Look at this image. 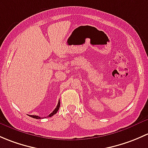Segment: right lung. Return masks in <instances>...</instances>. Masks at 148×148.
<instances>
[{
  "instance_id": "add662e5",
  "label": "right lung",
  "mask_w": 148,
  "mask_h": 148,
  "mask_svg": "<svg viewBox=\"0 0 148 148\" xmlns=\"http://www.w3.org/2000/svg\"><path fill=\"white\" fill-rule=\"evenodd\" d=\"M60 100H59L58 103V105H57V107L56 108V109H55L53 111V112H51V113L50 114V115H48V117H51V116H53V115H55V114H56V113H57V112H58V111L59 108H60ZM29 116L31 117V118H36V119H40V118H41L40 117L38 116V115H29Z\"/></svg>"
}]
</instances>
